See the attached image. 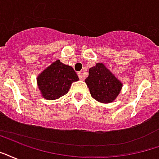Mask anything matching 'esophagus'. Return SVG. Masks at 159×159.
<instances>
[{
	"mask_svg": "<svg viewBox=\"0 0 159 159\" xmlns=\"http://www.w3.org/2000/svg\"><path fill=\"white\" fill-rule=\"evenodd\" d=\"M77 75H78V77H79L80 79L81 80L83 79V74H82V72L79 71V72H77Z\"/></svg>",
	"mask_w": 159,
	"mask_h": 159,
	"instance_id": "1",
	"label": "esophagus"
}]
</instances>
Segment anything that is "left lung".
I'll return each mask as SVG.
<instances>
[{
    "instance_id": "left-lung-1",
    "label": "left lung",
    "mask_w": 159,
    "mask_h": 159,
    "mask_svg": "<svg viewBox=\"0 0 159 159\" xmlns=\"http://www.w3.org/2000/svg\"><path fill=\"white\" fill-rule=\"evenodd\" d=\"M85 82L89 88L91 96L102 103L112 102L123 88V82L101 62L89 69Z\"/></svg>"
}]
</instances>
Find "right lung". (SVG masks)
Returning a JSON list of instances; mask_svg holds the SVG:
<instances>
[{
  "mask_svg": "<svg viewBox=\"0 0 159 159\" xmlns=\"http://www.w3.org/2000/svg\"><path fill=\"white\" fill-rule=\"evenodd\" d=\"M78 80L71 66L57 60L37 76L36 83L43 98L56 100L68 93L72 82Z\"/></svg>",
  "mask_w": 159,
  "mask_h": 159,
  "instance_id": "1",
  "label": "right lung"
}]
</instances>
